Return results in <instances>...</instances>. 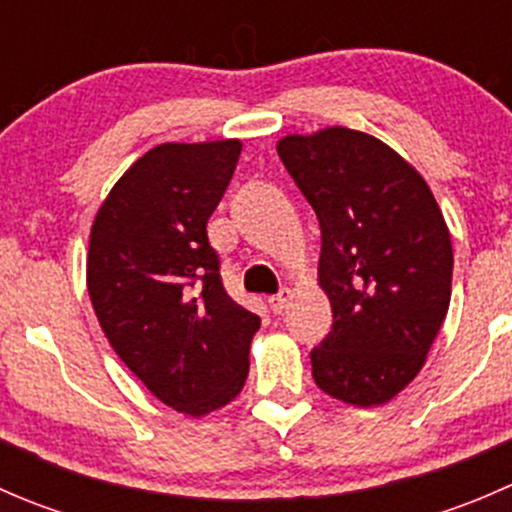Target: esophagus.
<instances>
[{
	"label": "esophagus",
	"instance_id": "obj_1",
	"mask_svg": "<svg viewBox=\"0 0 512 512\" xmlns=\"http://www.w3.org/2000/svg\"><path fill=\"white\" fill-rule=\"evenodd\" d=\"M289 302H292V292H289V289H280V292H277L275 297L267 299V304H270V309L275 314L285 312V309L289 307Z\"/></svg>",
	"mask_w": 512,
	"mask_h": 512
}]
</instances>
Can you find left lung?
I'll return each instance as SVG.
<instances>
[{"instance_id":"left-lung-1","label":"left lung","mask_w":512,"mask_h":512,"mask_svg":"<svg viewBox=\"0 0 512 512\" xmlns=\"http://www.w3.org/2000/svg\"><path fill=\"white\" fill-rule=\"evenodd\" d=\"M322 227L319 285L334 324L312 349L324 394L354 406L394 399L421 371L451 302L453 247L426 180L352 128L277 143Z\"/></svg>"}]
</instances>
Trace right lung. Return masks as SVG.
Listing matches in <instances>:
<instances>
[{
  "instance_id": "right-lung-1",
  "label": "right lung",
  "mask_w": 512,
  "mask_h": 512,
  "mask_svg": "<svg viewBox=\"0 0 512 512\" xmlns=\"http://www.w3.org/2000/svg\"><path fill=\"white\" fill-rule=\"evenodd\" d=\"M240 141L163 143L113 185L91 227V304L123 364L180 414L235 399L260 317L225 292L208 218Z\"/></svg>"
}]
</instances>
